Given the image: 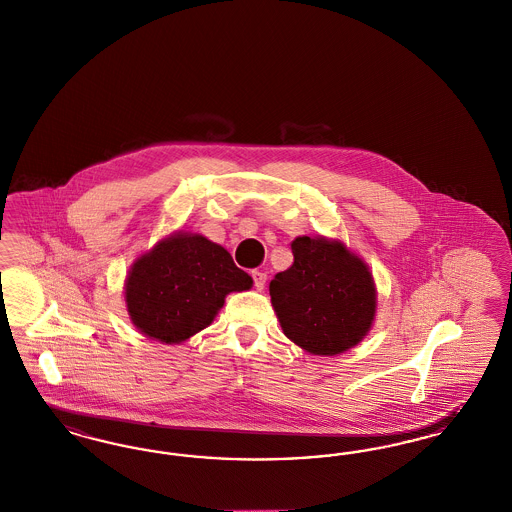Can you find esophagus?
<instances>
[{
    "label": "esophagus",
    "instance_id": "1",
    "mask_svg": "<svg viewBox=\"0 0 512 512\" xmlns=\"http://www.w3.org/2000/svg\"><path fill=\"white\" fill-rule=\"evenodd\" d=\"M252 279H254V287L256 290H264L266 287V273H262V271H252Z\"/></svg>",
    "mask_w": 512,
    "mask_h": 512
}]
</instances>
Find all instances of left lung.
<instances>
[{
	"label": "left lung",
	"mask_w": 512,
	"mask_h": 512,
	"mask_svg": "<svg viewBox=\"0 0 512 512\" xmlns=\"http://www.w3.org/2000/svg\"><path fill=\"white\" fill-rule=\"evenodd\" d=\"M294 262L269 283L285 336L312 356H338L375 323L377 287L369 266L338 239L296 237Z\"/></svg>",
	"instance_id": "8db88e82"
}]
</instances>
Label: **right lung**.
I'll list each match as a JSON object with an SVG mask.
<instances>
[{"instance_id":"right-lung-1","label":"right lung","mask_w":512,"mask_h":512,"mask_svg":"<svg viewBox=\"0 0 512 512\" xmlns=\"http://www.w3.org/2000/svg\"><path fill=\"white\" fill-rule=\"evenodd\" d=\"M252 283L222 245L179 229L137 256L124 300L139 333L179 344L212 325L227 294L252 289Z\"/></svg>"}]
</instances>
